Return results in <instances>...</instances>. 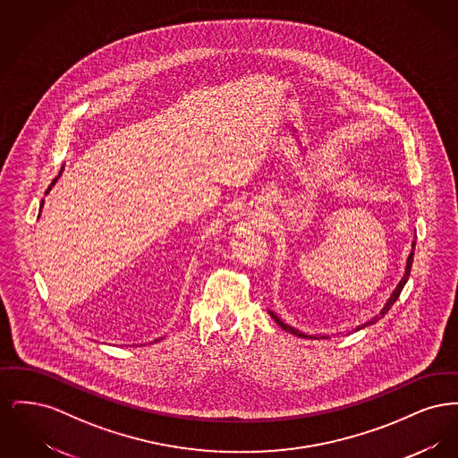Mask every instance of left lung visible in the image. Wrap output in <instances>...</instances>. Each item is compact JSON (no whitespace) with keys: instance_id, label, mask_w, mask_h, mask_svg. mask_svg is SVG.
Segmentation results:
<instances>
[{"instance_id":"1","label":"left lung","mask_w":458,"mask_h":458,"mask_svg":"<svg viewBox=\"0 0 458 458\" xmlns=\"http://www.w3.org/2000/svg\"><path fill=\"white\" fill-rule=\"evenodd\" d=\"M414 250H415V240L412 242V250H411V254H409V259H407V266H405V273H403V278L398 282L396 284V288L393 290L392 295H390V299H388V302L385 304V307L379 310V314L377 316H374L370 321L368 323H364V325H360V327H355V331H359V329H362V327H369V325H374V323H377V319H381V318H385V314L392 309V305L396 302V299L400 297V293H402V290H403V286L407 284V280H409V276H411V269H412V262H414ZM269 312V316L280 325V327H284V331H288V333H292V335H297V336H301V338H316V336H307L305 333H301L299 329H295V327H288V325H284V321L273 312V310H267ZM323 338H327V336H323Z\"/></svg>"}]
</instances>
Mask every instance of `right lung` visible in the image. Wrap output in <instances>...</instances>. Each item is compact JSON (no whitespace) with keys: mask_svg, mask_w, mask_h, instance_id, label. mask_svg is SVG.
Masks as SVG:
<instances>
[{"mask_svg":"<svg viewBox=\"0 0 458 458\" xmlns=\"http://www.w3.org/2000/svg\"><path fill=\"white\" fill-rule=\"evenodd\" d=\"M62 172H64V166H62ZM62 172H60V174H58V176H56V178H55V180H53V182H51V185H49V187H47V191H46V194H47V192H49V191H51V187H53V185H55V183H56V180H58V178H60V176H62ZM44 202V200H43ZM43 202H41V208H43Z\"/></svg>","mask_w":458,"mask_h":458,"instance_id":"add662e5","label":"right lung"}]
</instances>
